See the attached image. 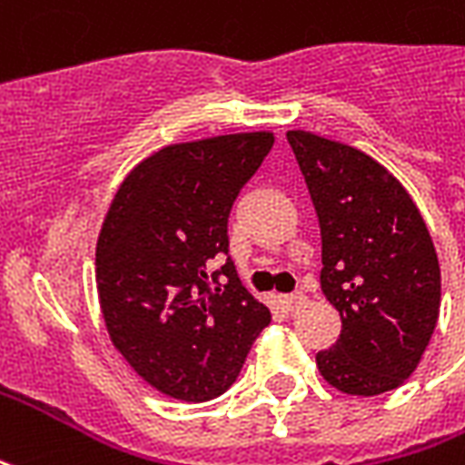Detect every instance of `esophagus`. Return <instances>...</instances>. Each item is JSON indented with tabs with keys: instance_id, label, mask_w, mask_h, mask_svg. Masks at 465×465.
Returning a JSON list of instances; mask_svg holds the SVG:
<instances>
[{
	"instance_id": "34e87169",
	"label": "esophagus",
	"mask_w": 465,
	"mask_h": 465,
	"mask_svg": "<svg viewBox=\"0 0 465 465\" xmlns=\"http://www.w3.org/2000/svg\"><path fill=\"white\" fill-rule=\"evenodd\" d=\"M283 305L288 311H298L305 305V295L302 293H291V295H283Z\"/></svg>"
}]
</instances>
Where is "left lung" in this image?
Instances as JSON below:
<instances>
[{
    "label": "left lung",
    "instance_id": "left-lung-1",
    "mask_svg": "<svg viewBox=\"0 0 465 465\" xmlns=\"http://www.w3.org/2000/svg\"><path fill=\"white\" fill-rule=\"evenodd\" d=\"M322 239L320 288L342 318L315 355L335 390H397L424 355L441 305V271L419 209L390 172L355 147L291 130Z\"/></svg>",
    "mask_w": 465,
    "mask_h": 465
}]
</instances>
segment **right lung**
Returning a JSON list of instances; mask_svg holds the SVG:
<instances>
[{
    "instance_id": "obj_1",
    "label": "right lung",
    "mask_w": 465,
    "mask_h": 465,
    "mask_svg": "<svg viewBox=\"0 0 465 465\" xmlns=\"http://www.w3.org/2000/svg\"><path fill=\"white\" fill-rule=\"evenodd\" d=\"M271 147V133L164 147L127 174L103 222L95 281L110 340L167 397L223 394L271 322L229 256L232 206Z\"/></svg>"
}]
</instances>
